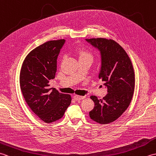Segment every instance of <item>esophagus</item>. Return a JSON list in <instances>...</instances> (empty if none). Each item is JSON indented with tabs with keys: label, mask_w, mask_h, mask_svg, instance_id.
<instances>
[{
	"label": "esophagus",
	"mask_w": 156,
	"mask_h": 156,
	"mask_svg": "<svg viewBox=\"0 0 156 156\" xmlns=\"http://www.w3.org/2000/svg\"><path fill=\"white\" fill-rule=\"evenodd\" d=\"M73 98H74L75 101H80V100H82V99H84L85 98V97H82V96L75 95Z\"/></svg>",
	"instance_id": "34e87169"
}]
</instances>
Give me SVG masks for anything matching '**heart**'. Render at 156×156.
<instances>
[{
	"instance_id": "b5f03b06",
	"label": "heart",
	"mask_w": 156,
	"mask_h": 156,
	"mask_svg": "<svg viewBox=\"0 0 156 156\" xmlns=\"http://www.w3.org/2000/svg\"><path fill=\"white\" fill-rule=\"evenodd\" d=\"M76 54L78 55L79 59H82V58H87V59H92V55L90 54V52H88L87 51L85 50H82V49H79V50L76 51Z\"/></svg>"
}]
</instances>
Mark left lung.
I'll return each mask as SVG.
<instances>
[{
    "label": "left lung",
    "mask_w": 156,
    "mask_h": 156,
    "mask_svg": "<svg viewBox=\"0 0 156 156\" xmlns=\"http://www.w3.org/2000/svg\"><path fill=\"white\" fill-rule=\"evenodd\" d=\"M85 40L100 52L98 78L105 82L108 92L102 99L91 96L94 107L89 115L100 124L110 123L123 113L131 101L135 88L133 66L123 48L112 39L94 38Z\"/></svg>",
    "instance_id": "left-lung-1"
}]
</instances>
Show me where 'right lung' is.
I'll list each match as a JSON object with an SVG mask.
<instances>
[{"label":"right lung","mask_w":156,"mask_h":156,"mask_svg":"<svg viewBox=\"0 0 156 156\" xmlns=\"http://www.w3.org/2000/svg\"><path fill=\"white\" fill-rule=\"evenodd\" d=\"M65 39L49 41L38 46L25 58L20 72V87L28 106L45 122L61 119L71 103L70 95L49 88L55 78L57 59Z\"/></svg>","instance_id":"add662e5"}]
</instances>
